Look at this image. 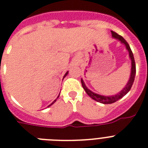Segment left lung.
Returning <instances> with one entry per match:
<instances>
[{"label":"left lung","instance_id":"1","mask_svg":"<svg viewBox=\"0 0 148 148\" xmlns=\"http://www.w3.org/2000/svg\"><path fill=\"white\" fill-rule=\"evenodd\" d=\"M112 35V37L113 38H116V39H118L119 40H120L122 43H124L125 45L126 49H128V53H129V57H130L131 60H132V71H131V76L130 78H129V80H128V84L125 86L123 90L122 91H120L119 93H117V94L114 95V96H109V97H105V96H101V95L97 94V93H93L91 90H90L85 85L84 80L81 79V84H82L83 88L84 89L86 93H87L89 97H90L91 98L96 101L99 102V103H103V104H111V103H113L115 102H116L117 100L120 99L121 98L124 97L125 95H126L127 93L129 92V90L132 88V86L133 83H134V77H135V74H136V66H135V62H134V55H133L132 51V49H131L130 46L128 45V43L126 42L125 39L123 38L122 36H121L120 35L117 34L116 32H113V31H111Z\"/></svg>","mask_w":148,"mask_h":148}]
</instances>
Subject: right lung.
<instances>
[{
    "mask_svg": "<svg viewBox=\"0 0 148 148\" xmlns=\"http://www.w3.org/2000/svg\"><path fill=\"white\" fill-rule=\"evenodd\" d=\"M68 74V72H66V74H64V77H65L66 75H67V74ZM58 97H59V96H58ZM55 101H56V99H55V100H54V101L52 102V103H51V104H50V105H49V106H51V105H52V104H53L54 103H55ZM49 106H48V107H49Z\"/></svg>",
    "mask_w": 148,
    "mask_h": 148,
    "instance_id": "1",
    "label": "right lung"
}]
</instances>
